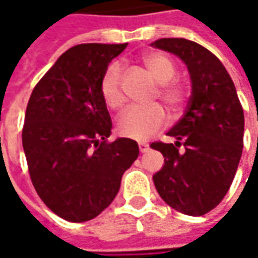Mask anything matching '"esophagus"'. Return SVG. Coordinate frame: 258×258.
<instances>
[{"label": "esophagus", "instance_id": "obj_1", "mask_svg": "<svg viewBox=\"0 0 258 258\" xmlns=\"http://www.w3.org/2000/svg\"><path fill=\"white\" fill-rule=\"evenodd\" d=\"M138 148H140V151L144 154V152H147L148 150H150V145H148L147 143H140L138 144Z\"/></svg>", "mask_w": 258, "mask_h": 258}]
</instances>
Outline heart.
Returning <instances> with one entry per match:
<instances>
[{
  "mask_svg": "<svg viewBox=\"0 0 258 258\" xmlns=\"http://www.w3.org/2000/svg\"><path fill=\"white\" fill-rule=\"evenodd\" d=\"M143 63L152 78L159 83L155 97H159L172 113H178L189 97L186 85L175 80L176 64L172 59L161 52L144 55ZM100 93L107 107L121 108L125 97L122 93V66L118 62L111 63L100 80ZM168 121V115L161 104L147 107H131L117 120V131L125 138L144 141L162 128Z\"/></svg>",
  "mask_w": 258,
  "mask_h": 258,
  "instance_id": "1",
  "label": "heart"
}]
</instances>
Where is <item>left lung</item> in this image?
<instances>
[{
	"label": "left lung",
	"mask_w": 258,
	"mask_h": 258,
	"mask_svg": "<svg viewBox=\"0 0 258 258\" xmlns=\"http://www.w3.org/2000/svg\"><path fill=\"white\" fill-rule=\"evenodd\" d=\"M152 46L179 56L192 79L186 111L166 134L176 141L151 144L165 158L152 179L166 205L202 216L223 201L234 179L243 152V107L225 66L202 45L164 38Z\"/></svg>",
	"instance_id": "1"
}]
</instances>
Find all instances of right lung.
Here are the masks:
<instances>
[{"label":"right lung","mask_w":258,"mask_h":258,"mask_svg":"<svg viewBox=\"0 0 258 258\" xmlns=\"http://www.w3.org/2000/svg\"><path fill=\"white\" fill-rule=\"evenodd\" d=\"M125 48L82 43L68 49L26 106L22 145L33 188L53 213L73 223L99 216L138 158L134 140H107L111 118L100 93L108 63Z\"/></svg>","instance_id":"add662e5"}]
</instances>
